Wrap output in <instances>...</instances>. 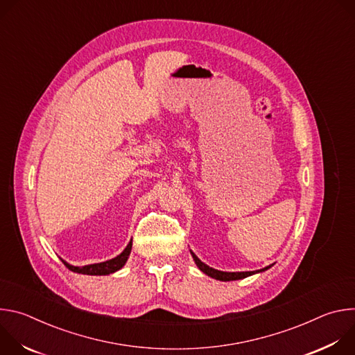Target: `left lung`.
Segmentation results:
<instances>
[{"label":"left lung","instance_id":"left-lung-1","mask_svg":"<svg viewBox=\"0 0 355 355\" xmlns=\"http://www.w3.org/2000/svg\"><path fill=\"white\" fill-rule=\"evenodd\" d=\"M189 252H191V256H192V259H193V261H195V264H196V267L204 272V274H207L208 277H211V278H214V279H218V281H236V279H243V278H247V277H250V275H254V274H259V272H264V271H267L268 268H271L274 264H271V266H267V267H264V268H261V270H257V271H237V272H227V271H219V270H215V268H212V267H209V266H207L205 263H202L196 256H195V252L192 251V250H189Z\"/></svg>","mask_w":355,"mask_h":355}]
</instances>
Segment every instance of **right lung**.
Listing matches in <instances>:
<instances>
[{
  "mask_svg": "<svg viewBox=\"0 0 355 355\" xmlns=\"http://www.w3.org/2000/svg\"><path fill=\"white\" fill-rule=\"evenodd\" d=\"M130 251H132V240L128 243V245L125 247V250L121 252L119 256L107 260L104 263H95V264H88V266H71L67 261H64L63 259H60L63 261V264L73 272L77 274H84V275H110L114 274L116 271H119L128 261L129 256H130Z\"/></svg>",
  "mask_w": 355,
  "mask_h": 355,
  "instance_id": "1",
  "label": "right lung"
}]
</instances>
